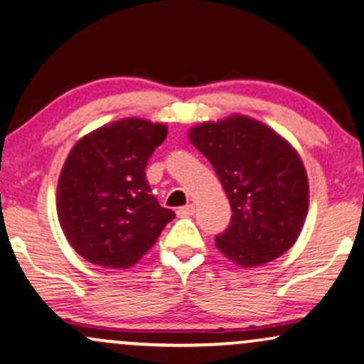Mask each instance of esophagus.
Masks as SVG:
<instances>
[{"label":"esophagus","instance_id":"34e87169","mask_svg":"<svg viewBox=\"0 0 364 364\" xmlns=\"http://www.w3.org/2000/svg\"><path fill=\"white\" fill-rule=\"evenodd\" d=\"M195 212V205L190 203V205H185V207L178 208V215L179 217H188V215H193Z\"/></svg>","mask_w":364,"mask_h":364}]
</instances>
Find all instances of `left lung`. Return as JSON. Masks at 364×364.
<instances>
[{
	"label": "left lung",
	"mask_w": 364,
	"mask_h": 364,
	"mask_svg": "<svg viewBox=\"0 0 364 364\" xmlns=\"http://www.w3.org/2000/svg\"><path fill=\"white\" fill-rule=\"evenodd\" d=\"M215 169L232 218L218 251L242 268L266 264L299 239L309 212V179L299 152L246 115L205 122L188 132Z\"/></svg>",
	"instance_id": "8db88e82"
}]
</instances>
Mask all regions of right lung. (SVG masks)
Here are the masks:
<instances>
[{"instance_id":"add662e5","label":"right lung","mask_w":364,"mask_h":364,"mask_svg":"<svg viewBox=\"0 0 364 364\" xmlns=\"http://www.w3.org/2000/svg\"><path fill=\"white\" fill-rule=\"evenodd\" d=\"M166 135L164 124L122 118L71 149L57 183V215L68 242L86 261L130 268L174 218L146 178L149 157Z\"/></svg>"}]
</instances>
